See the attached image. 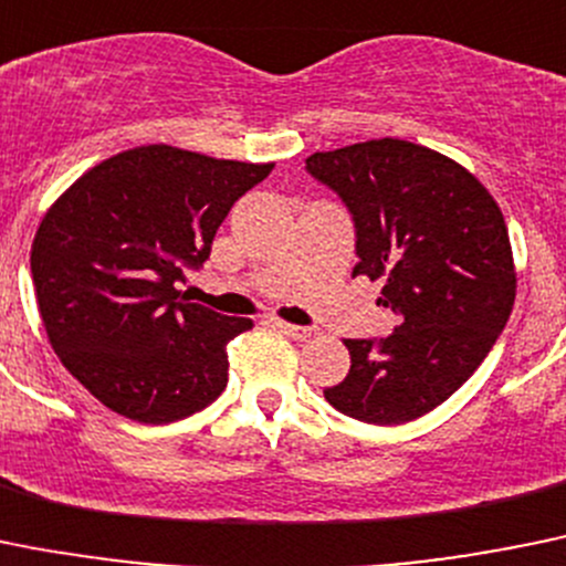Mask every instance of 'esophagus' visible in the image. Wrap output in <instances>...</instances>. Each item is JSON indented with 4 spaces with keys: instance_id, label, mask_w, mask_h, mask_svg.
Instances as JSON below:
<instances>
[{
    "instance_id": "obj_1",
    "label": "esophagus",
    "mask_w": 566,
    "mask_h": 566,
    "mask_svg": "<svg viewBox=\"0 0 566 566\" xmlns=\"http://www.w3.org/2000/svg\"><path fill=\"white\" fill-rule=\"evenodd\" d=\"M276 329H282L284 335L295 337V340H310V337H315L318 332L310 329V326H295V324H284V321H276Z\"/></svg>"
}]
</instances>
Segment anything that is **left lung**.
Returning <instances> with one entry per match:
<instances>
[{"instance_id": "obj_1", "label": "left lung", "mask_w": 566, "mask_h": 566, "mask_svg": "<svg viewBox=\"0 0 566 566\" xmlns=\"http://www.w3.org/2000/svg\"><path fill=\"white\" fill-rule=\"evenodd\" d=\"M307 172L352 211V276L382 282L399 315L379 340H343L346 379L326 402L368 424H405L447 402L509 324L516 268L497 200L452 158L405 139L313 153Z\"/></svg>"}]
</instances>
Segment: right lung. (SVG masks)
I'll return each mask as SVG.
<instances>
[{"label":"right lung","instance_id":"1","mask_svg":"<svg viewBox=\"0 0 566 566\" xmlns=\"http://www.w3.org/2000/svg\"><path fill=\"white\" fill-rule=\"evenodd\" d=\"M271 170L145 145L94 164L46 209L30 251L41 321L66 371L105 408L170 424L223 394L226 346L253 324L192 304L178 282Z\"/></svg>","mask_w":566,"mask_h":566}]
</instances>
